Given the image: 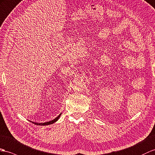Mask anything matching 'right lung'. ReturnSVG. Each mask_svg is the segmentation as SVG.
<instances>
[{
    "mask_svg": "<svg viewBox=\"0 0 155 155\" xmlns=\"http://www.w3.org/2000/svg\"><path fill=\"white\" fill-rule=\"evenodd\" d=\"M62 114H60L57 117H56V118H54V120H51V121H49V122H44V123H37V122H31H31H32L33 124H35V125H38V126H47V125H50V124H54V122H56L57 120L59 119L60 116H61Z\"/></svg>",
    "mask_w": 155,
    "mask_h": 155,
    "instance_id": "1",
    "label": "right lung"
}]
</instances>
